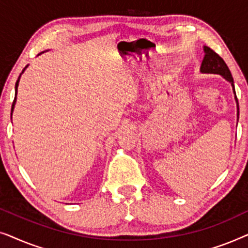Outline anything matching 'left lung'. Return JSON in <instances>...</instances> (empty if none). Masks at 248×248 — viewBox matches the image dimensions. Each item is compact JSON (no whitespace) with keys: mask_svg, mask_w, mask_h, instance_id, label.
Listing matches in <instances>:
<instances>
[{"mask_svg":"<svg viewBox=\"0 0 248 248\" xmlns=\"http://www.w3.org/2000/svg\"><path fill=\"white\" fill-rule=\"evenodd\" d=\"M203 50H204V57H203L201 67L200 71L201 73H208V74H219L223 79L228 81L232 87V93L235 94V100L237 104V118L239 116V106H238V99H237L236 91H235V84H233V79L232 76V72L227 66L221 57H220L216 52H213L211 48L208 46H203Z\"/></svg>","mask_w":248,"mask_h":248,"instance_id":"1","label":"left lung"}]
</instances>
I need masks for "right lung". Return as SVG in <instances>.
<instances>
[{
    "instance_id": "1",
    "label": "right lung",
    "mask_w": 248,
    "mask_h": 248,
    "mask_svg": "<svg viewBox=\"0 0 248 248\" xmlns=\"http://www.w3.org/2000/svg\"><path fill=\"white\" fill-rule=\"evenodd\" d=\"M44 52H42L40 54H43ZM40 54H38V55H40ZM27 67H28V65H27L25 69L22 70V72L20 73V76H19V78H18V80H16V96H15V100H13V104H12V108H11V116H12V113H13V109H15V106H16V93H18V86H19V81H20V78H21V74L25 72L26 71V69Z\"/></svg>"
}]
</instances>
